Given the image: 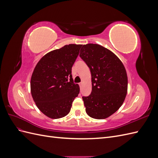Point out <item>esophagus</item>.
I'll return each mask as SVG.
<instances>
[{"label":"esophagus","mask_w":158,"mask_h":158,"mask_svg":"<svg viewBox=\"0 0 158 158\" xmlns=\"http://www.w3.org/2000/svg\"><path fill=\"white\" fill-rule=\"evenodd\" d=\"M79 85H80V89H82V82L80 83V84H79Z\"/></svg>","instance_id":"34e87169"}]
</instances>
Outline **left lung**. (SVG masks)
Listing matches in <instances>:
<instances>
[{"label": "left lung", "mask_w": 158, "mask_h": 158, "mask_svg": "<svg viewBox=\"0 0 158 158\" xmlns=\"http://www.w3.org/2000/svg\"><path fill=\"white\" fill-rule=\"evenodd\" d=\"M80 56L92 75V92L83 96L90 117L103 119L120 108L125 99L128 78L122 62L113 52L98 44L84 45Z\"/></svg>", "instance_id": "8db88e82"}]
</instances>
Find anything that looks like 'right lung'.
Returning a JSON list of instances; mask_svg holds the SVG:
<instances>
[{
    "mask_svg": "<svg viewBox=\"0 0 158 158\" xmlns=\"http://www.w3.org/2000/svg\"><path fill=\"white\" fill-rule=\"evenodd\" d=\"M82 45L69 44L46 54L38 62L31 78V93L40 111L49 118L68 114L80 92L72 67Z\"/></svg>",
    "mask_w": 158,
    "mask_h": 158,
    "instance_id": "obj_1",
    "label": "right lung"
}]
</instances>
